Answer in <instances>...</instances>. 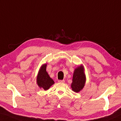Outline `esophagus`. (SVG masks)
<instances>
[{
    "label": "esophagus",
    "mask_w": 121,
    "mask_h": 121,
    "mask_svg": "<svg viewBox=\"0 0 121 121\" xmlns=\"http://www.w3.org/2000/svg\"><path fill=\"white\" fill-rule=\"evenodd\" d=\"M65 82V81L64 80H58V82H60V83H64Z\"/></svg>",
    "instance_id": "34e87169"
}]
</instances>
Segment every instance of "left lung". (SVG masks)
<instances>
[{
    "mask_svg": "<svg viewBox=\"0 0 121 121\" xmlns=\"http://www.w3.org/2000/svg\"><path fill=\"white\" fill-rule=\"evenodd\" d=\"M86 82V76L84 73L83 67L80 66L76 68L73 73L71 87L72 90L79 92L83 89Z\"/></svg>",
    "mask_w": 121,
    "mask_h": 121,
    "instance_id": "obj_1",
    "label": "left lung"
}]
</instances>
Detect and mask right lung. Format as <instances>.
Listing matches in <instances>:
<instances>
[{
	"instance_id": "add662e5",
	"label": "right lung",
	"mask_w": 121,
	"mask_h": 121,
	"mask_svg": "<svg viewBox=\"0 0 121 121\" xmlns=\"http://www.w3.org/2000/svg\"><path fill=\"white\" fill-rule=\"evenodd\" d=\"M46 67L47 65L42 66L37 79L38 85L40 88H43L44 90L49 89L50 87L54 83L53 80L49 77L46 71Z\"/></svg>"
}]
</instances>
